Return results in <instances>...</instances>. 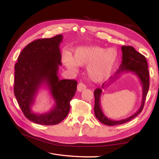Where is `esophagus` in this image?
<instances>
[{
	"label": "esophagus",
	"instance_id": "obj_1",
	"mask_svg": "<svg viewBox=\"0 0 159 159\" xmlns=\"http://www.w3.org/2000/svg\"><path fill=\"white\" fill-rule=\"evenodd\" d=\"M85 88H86V86L84 84H83V83L78 84V91H80V92L81 91L84 90Z\"/></svg>",
	"mask_w": 159,
	"mask_h": 159
}]
</instances>
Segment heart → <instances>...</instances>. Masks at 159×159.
Segmentation results:
<instances>
[{"instance_id": "obj_1", "label": "heart", "mask_w": 159, "mask_h": 159, "mask_svg": "<svg viewBox=\"0 0 159 159\" xmlns=\"http://www.w3.org/2000/svg\"><path fill=\"white\" fill-rule=\"evenodd\" d=\"M63 61L66 67L73 71L77 70L78 66H87L89 78L95 82H102L111 75L117 61V53L113 48L80 47L74 51L73 56L69 53L64 54Z\"/></svg>"}]
</instances>
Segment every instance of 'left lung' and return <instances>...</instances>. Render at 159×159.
Returning <instances> with one entry per match:
<instances>
[{
    "label": "left lung",
    "instance_id": "8db88e82",
    "mask_svg": "<svg viewBox=\"0 0 159 159\" xmlns=\"http://www.w3.org/2000/svg\"><path fill=\"white\" fill-rule=\"evenodd\" d=\"M122 50V62L120 65L118 70L115 72L116 75L115 77L111 79L110 81L107 84H103L102 88H103L105 86L109 85L111 82H113L117 78H119V75L122 73L126 72H133L137 76L140 80L143 87V96L141 106L138 109L137 111L126 119L115 121L108 119L101 109L100 105V98L101 95L102 93V90L100 88H97L94 91L95 96V105H94V112L95 117L99 121L103 123L104 125L109 126L117 125L131 121V119L141 113L144 107V104L146 99L147 95L149 89V72L148 70V64L145 57L142 55L140 53L137 52L133 47L130 46H123L121 47Z\"/></svg>",
    "mask_w": 159,
    "mask_h": 159
}]
</instances>
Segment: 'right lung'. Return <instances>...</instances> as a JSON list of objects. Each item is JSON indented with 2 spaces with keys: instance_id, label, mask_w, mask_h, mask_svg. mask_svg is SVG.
<instances>
[{
  "instance_id": "1",
  "label": "right lung",
  "mask_w": 159,
  "mask_h": 159,
  "mask_svg": "<svg viewBox=\"0 0 159 159\" xmlns=\"http://www.w3.org/2000/svg\"><path fill=\"white\" fill-rule=\"evenodd\" d=\"M62 40L63 36L59 34L30 42L22 50L14 66V95L25 117L37 124L53 125L63 121L77 89V81L60 80L57 76L61 65L60 44ZM42 84L50 90L55 105L49 112L36 114L31 107Z\"/></svg>"
}]
</instances>
